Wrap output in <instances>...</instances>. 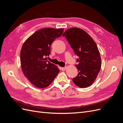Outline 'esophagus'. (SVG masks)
<instances>
[{
  "label": "esophagus",
  "instance_id": "obj_1",
  "mask_svg": "<svg viewBox=\"0 0 123 123\" xmlns=\"http://www.w3.org/2000/svg\"><path fill=\"white\" fill-rule=\"evenodd\" d=\"M61 69L62 71H65L67 69V67H62L61 68Z\"/></svg>",
  "mask_w": 123,
  "mask_h": 123
}]
</instances>
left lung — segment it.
I'll use <instances>...</instances> for the list:
<instances>
[{
  "instance_id": "1",
  "label": "left lung",
  "mask_w": 123,
  "mask_h": 123,
  "mask_svg": "<svg viewBox=\"0 0 123 123\" xmlns=\"http://www.w3.org/2000/svg\"><path fill=\"white\" fill-rule=\"evenodd\" d=\"M62 36L66 37L79 57L76 60L78 64L75 65L79 73L73 79V82L80 88L90 86L97 77L102 65L97 45L91 37L80 28L68 29Z\"/></svg>"
}]
</instances>
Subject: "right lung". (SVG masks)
<instances>
[{
  "mask_svg": "<svg viewBox=\"0 0 123 123\" xmlns=\"http://www.w3.org/2000/svg\"><path fill=\"white\" fill-rule=\"evenodd\" d=\"M64 29L46 28L33 33L24 43L20 51L21 69L32 85L39 88L49 86L59 72L57 66L46 60L50 46Z\"/></svg>",
  "mask_w": 123,
  "mask_h": 123,
  "instance_id": "right-lung-1",
  "label": "right lung"
}]
</instances>
